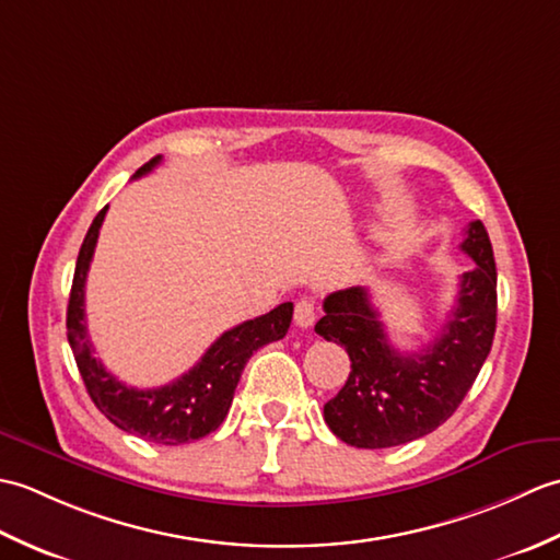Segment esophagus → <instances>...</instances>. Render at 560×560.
<instances>
[{"instance_id": "1", "label": "esophagus", "mask_w": 560, "mask_h": 560, "mask_svg": "<svg viewBox=\"0 0 560 560\" xmlns=\"http://www.w3.org/2000/svg\"><path fill=\"white\" fill-rule=\"evenodd\" d=\"M293 319L295 325L307 329L315 325V301L313 299H301L295 303V311H293Z\"/></svg>"}]
</instances>
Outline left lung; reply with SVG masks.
<instances>
[{
	"label": "left lung",
	"mask_w": 560,
	"mask_h": 560,
	"mask_svg": "<svg viewBox=\"0 0 560 560\" xmlns=\"http://www.w3.org/2000/svg\"><path fill=\"white\" fill-rule=\"evenodd\" d=\"M477 267L459 277L457 303L443 331L419 353L392 347L371 293L351 287L325 299L315 331L351 359L347 385L325 404V421L353 447L380 450L433 433L457 411L477 380L495 335V259L481 221L462 241Z\"/></svg>",
	"instance_id": "8db88e82"
}]
</instances>
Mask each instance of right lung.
Instances as JSON below:
<instances>
[{
	"mask_svg": "<svg viewBox=\"0 0 560 560\" xmlns=\"http://www.w3.org/2000/svg\"><path fill=\"white\" fill-rule=\"evenodd\" d=\"M161 156L141 165L135 177L156 168ZM103 207L93 219L91 229L79 249L74 281H71L67 307V339L74 351L79 373L86 385L89 397L98 411L122 428L125 433L144 438L156 445H185L217 431L231 409L237 380L243 368L259 347L287 337L293 317V303H281L271 313L247 319L211 343L195 368H189L173 383L156 389H137L120 383L105 365L93 355L86 329V311H83V289L98 243V233L105 219Z\"/></svg>",
	"mask_w": 560,
	"mask_h": 560,
	"instance_id": "obj_1",
	"label": "right lung"
}]
</instances>
